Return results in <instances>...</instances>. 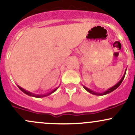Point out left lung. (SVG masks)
<instances>
[{"instance_id":"left-lung-1","label":"left lung","mask_w":135,"mask_h":135,"mask_svg":"<svg viewBox=\"0 0 135 135\" xmlns=\"http://www.w3.org/2000/svg\"><path fill=\"white\" fill-rule=\"evenodd\" d=\"M126 72H125V73H124V75H123V77H122V79H121L120 80V81H119V82L117 83L116 84H115V86H113V87H112V88H109L108 90H106V91H105L104 92H103V93H99V92H96V91H92V90H90L89 88H86V86H83V87H84V89H85L86 90V91H88V92L90 93V94H94V95H106V94H109V93H111V92H112V91H114V90H116L117 88L120 85V84L122 83V82L123 79H124V77H125V75H126Z\"/></svg>"}]
</instances>
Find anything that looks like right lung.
Instances as JSON below:
<instances>
[{
    "instance_id": "obj_1",
    "label": "right lung",
    "mask_w": 135,
    "mask_h": 135,
    "mask_svg": "<svg viewBox=\"0 0 135 135\" xmlns=\"http://www.w3.org/2000/svg\"><path fill=\"white\" fill-rule=\"evenodd\" d=\"M18 87L19 89H20V90H21L22 91H23V92L24 93V94H27V95H29V96H32V97H37V98H41V97H46V96L49 95H51V94H52V93H54V91H56V90H57V88H58V87H57V88H55V89H54V90H53L52 91H50V92L47 93V94H41V95L40 94V95H38V94H32V93L30 92V91H27V90H24V89H23V88H22V87L19 86H18Z\"/></svg>"
}]
</instances>
